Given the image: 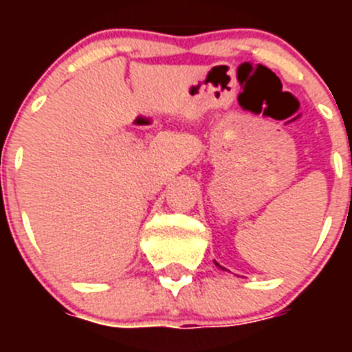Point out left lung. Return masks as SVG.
I'll return each mask as SVG.
<instances>
[{"instance_id": "1", "label": "left lung", "mask_w": 352, "mask_h": 352, "mask_svg": "<svg viewBox=\"0 0 352 352\" xmlns=\"http://www.w3.org/2000/svg\"><path fill=\"white\" fill-rule=\"evenodd\" d=\"M214 264H217V266H219V268H222V266H220V264L217 263V261H214ZM222 270H226V268H222Z\"/></svg>"}]
</instances>
